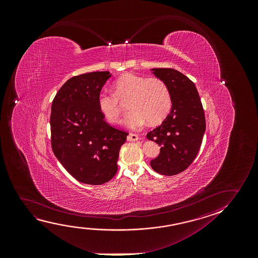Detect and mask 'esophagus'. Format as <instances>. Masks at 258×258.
Listing matches in <instances>:
<instances>
[{
  "label": "esophagus",
  "instance_id": "esophagus-1",
  "mask_svg": "<svg viewBox=\"0 0 258 258\" xmlns=\"http://www.w3.org/2000/svg\"><path fill=\"white\" fill-rule=\"evenodd\" d=\"M138 139H139V138H138V135L132 134V133H131V134L127 135V141H130V142L138 141Z\"/></svg>",
  "mask_w": 258,
  "mask_h": 258
}]
</instances>
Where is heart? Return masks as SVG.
<instances>
[{
    "label": "heart",
    "mask_w": 258,
    "mask_h": 258,
    "mask_svg": "<svg viewBox=\"0 0 258 258\" xmlns=\"http://www.w3.org/2000/svg\"><path fill=\"white\" fill-rule=\"evenodd\" d=\"M113 94L102 92L98 97L100 113L110 123H117L122 111L121 102L127 100L131 110L124 117L127 127L138 130L149 123L162 121L172 106V98L167 85L159 78H146L126 73L113 84Z\"/></svg>",
    "instance_id": "1"
}]
</instances>
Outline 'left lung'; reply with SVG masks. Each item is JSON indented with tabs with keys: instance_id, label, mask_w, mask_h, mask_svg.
Masks as SVG:
<instances>
[{
	"instance_id": "left-lung-1",
	"label": "left lung",
	"mask_w": 258,
	"mask_h": 258,
	"mask_svg": "<svg viewBox=\"0 0 258 258\" xmlns=\"http://www.w3.org/2000/svg\"><path fill=\"white\" fill-rule=\"evenodd\" d=\"M156 78L169 89L172 107L160 126L147 134L160 146L151 160L152 169L162 175H174L190 166L198 155L205 134V112L194 83L173 69H152Z\"/></svg>"
}]
</instances>
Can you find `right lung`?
I'll use <instances>...</instances> for the list:
<instances>
[{"label": "right lung", "instance_id": "right-lung-1", "mask_svg": "<svg viewBox=\"0 0 258 258\" xmlns=\"http://www.w3.org/2000/svg\"><path fill=\"white\" fill-rule=\"evenodd\" d=\"M109 71L76 76L53 99L50 127L53 154L82 183L101 185L116 173L120 146L127 133L111 127L98 106Z\"/></svg>", "mask_w": 258, "mask_h": 258}]
</instances>
